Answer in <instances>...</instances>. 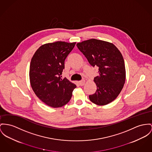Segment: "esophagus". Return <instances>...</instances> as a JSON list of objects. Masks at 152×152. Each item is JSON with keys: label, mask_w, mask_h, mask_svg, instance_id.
<instances>
[{"label": "esophagus", "mask_w": 152, "mask_h": 152, "mask_svg": "<svg viewBox=\"0 0 152 152\" xmlns=\"http://www.w3.org/2000/svg\"><path fill=\"white\" fill-rule=\"evenodd\" d=\"M80 86H83L85 85V80H82V81H79L78 82Z\"/></svg>", "instance_id": "obj_1"}]
</instances>
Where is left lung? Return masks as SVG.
Segmentation results:
<instances>
[{"instance_id":"obj_1","label":"left lung","mask_w":152,"mask_h":152,"mask_svg":"<svg viewBox=\"0 0 152 152\" xmlns=\"http://www.w3.org/2000/svg\"><path fill=\"white\" fill-rule=\"evenodd\" d=\"M77 46L92 66L99 67V75L94 78L97 90L89 95L90 100L98 105H105L115 100L126 81L121 52L111 42L94 39L78 42Z\"/></svg>"}]
</instances>
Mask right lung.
Here are the masks:
<instances>
[{"instance_id":"right-lung-1","label":"right lung","mask_w":152,"mask_h":152,"mask_svg":"<svg viewBox=\"0 0 152 152\" xmlns=\"http://www.w3.org/2000/svg\"><path fill=\"white\" fill-rule=\"evenodd\" d=\"M76 42L56 41L42 45L31 59L29 78L37 97L47 105L59 108L70 100L77 86L61 78L64 61Z\"/></svg>"}]
</instances>
